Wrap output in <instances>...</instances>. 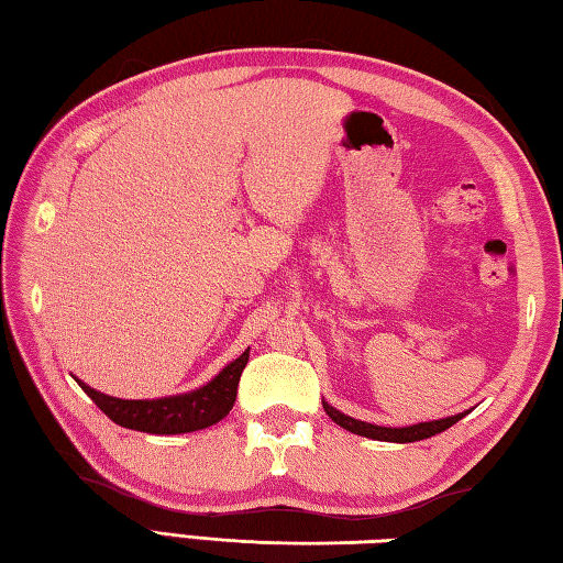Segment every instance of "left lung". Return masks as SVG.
I'll return each mask as SVG.
<instances>
[{
	"label": "left lung",
	"mask_w": 563,
	"mask_h": 563,
	"mask_svg": "<svg viewBox=\"0 0 563 563\" xmlns=\"http://www.w3.org/2000/svg\"><path fill=\"white\" fill-rule=\"evenodd\" d=\"M323 409H325L328 417H331L338 423V427L353 431V433H357V437H367V439H375V441H391V443H411V441L431 439V437H437V433L453 427L455 421H461L465 413H468V411H461V413H453V417H446V419H433V421L411 423V427L389 429V427H377V423H367V421H360V419H353V417H345L343 411L333 409L331 405H328V401H323Z\"/></svg>",
	"instance_id": "left-lung-1"
}]
</instances>
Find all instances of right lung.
<instances>
[{"mask_svg": "<svg viewBox=\"0 0 563 563\" xmlns=\"http://www.w3.org/2000/svg\"><path fill=\"white\" fill-rule=\"evenodd\" d=\"M250 350H245L238 360H232L228 367L220 369V375L200 389L188 395L162 397V399H120L102 395L78 379L95 405L124 429L144 431V433H188L198 429H208L218 423L235 405L240 375L247 365Z\"/></svg>", "mask_w": 563, "mask_h": 563, "instance_id": "1", "label": "right lung"}]
</instances>
